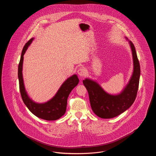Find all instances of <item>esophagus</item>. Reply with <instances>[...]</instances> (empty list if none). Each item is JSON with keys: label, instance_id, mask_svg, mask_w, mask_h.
Here are the masks:
<instances>
[{"label": "esophagus", "instance_id": "1", "mask_svg": "<svg viewBox=\"0 0 156 156\" xmlns=\"http://www.w3.org/2000/svg\"><path fill=\"white\" fill-rule=\"evenodd\" d=\"M78 74L81 76H83L85 75L86 74V70L83 67H81L78 69Z\"/></svg>", "mask_w": 156, "mask_h": 156}]
</instances>
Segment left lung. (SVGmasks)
<instances>
[{
	"instance_id": "left-lung-1",
	"label": "left lung",
	"mask_w": 156,
	"mask_h": 156,
	"mask_svg": "<svg viewBox=\"0 0 156 156\" xmlns=\"http://www.w3.org/2000/svg\"><path fill=\"white\" fill-rule=\"evenodd\" d=\"M129 43L133 58V73L129 83L120 94L109 95L96 82L89 79L83 81L89 94L92 109L99 118L110 119L118 116L129 108L136 99L139 84L140 67L134 45L132 41H130Z\"/></svg>"
}]
</instances>
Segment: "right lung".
Returning a JSON list of instances; mask_svg holds the SVG:
<instances>
[{"mask_svg":"<svg viewBox=\"0 0 156 156\" xmlns=\"http://www.w3.org/2000/svg\"><path fill=\"white\" fill-rule=\"evenodd\" d=\"M33 40V38H31L24 45L18 67L19 88L23 101L29 111L38 118L46 120H57L66 113L68 97L71 90L78 85L79 79L76 75H73L63 83L56 95L50 101L44 104H36L34 102L28 97L26 92L22 75L23 55Z\"/></svg>","mask_w":156,"mask_h":156,"instance_id":"obj_1","label":"right lung"}]
</instances>
